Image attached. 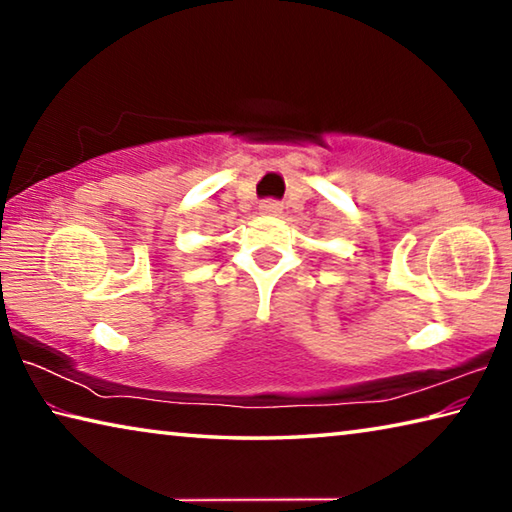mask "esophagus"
<instances>
[{
    "label": "esophagus",
    "mask_w": 512,
    "mask_h": 512,
    "mask_svg": "<svg viewBox=\"0 0 512 512\" xmlns=\"http://www.w3.org/2000/svg\"><path fill=\"white\" fill-rule=\"evenodd\" d=\"M259 212H262L264 216H277L282 212V205L277 201H264V203H259Z\"/></svg>",
    "instance_id": "1"
}]
</instances>
